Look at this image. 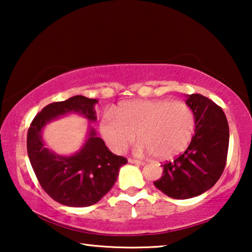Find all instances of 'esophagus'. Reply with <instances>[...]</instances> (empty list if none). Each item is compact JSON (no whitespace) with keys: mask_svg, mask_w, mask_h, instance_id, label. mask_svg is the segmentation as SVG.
Listing matches in <instances>:
<instances>
[{"mask_svg":"<svg viewBox=\"0 0 252 252\" xmlns=\"http://www.w3.org/2000/svg\"><path fill=\"white\" fill-rule=\"evenodd\" d=\"M129 162L132 164H138V165H144L143 161H139V160H134V159H129Z\"/></svg>","mask_w":252,"mask_h":252,"instance_id":"1","label":"esophagus"}]
</instances>
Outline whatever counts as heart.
I'll use <instances>...</instances> for the list:
<instances>
[{"label":"heart","mask_w":252,"mask_h":252,"mask_svg":"<svg viewBox=\"0 0 252 252\" xmlns=\"http://www.w3.org/2000/svg\"><path fill=\"white\" fill-rule=\"evenodd\" d=\"M116 117L106 113L101 119L100 132L113 152H125L135 140L138 155L152 153L158 159H169L186 150L193 136L194 114L183 102L170 100H133L116 109Z\"/></svg>","instance_id":"heart-1"}]
</instances>
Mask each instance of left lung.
I'll list each match as a JSON object with an SVG mask.
<instances>
[{
  "mask_svg": "<svg viewBox=\"0 0 252 252\" xmlns=\"http://www.w3.org/2000/svg\"><path fill=\"white\" fill-rule=\"evenodd\" d=\"M194 114V135L187 150L162 164L155 186L168 197L190 199L206 192L222 174L229 147V126L222 109L201 94L188 95Z\"/></svg>",
  "mask_w": 252,
  "mask_h": 252,
  "instance_id": "obj_1",
  "label": "left lung"
}]
</instances>
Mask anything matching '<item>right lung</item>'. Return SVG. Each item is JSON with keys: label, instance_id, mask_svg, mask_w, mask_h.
I'll return each instance as SVG.
<instances>
[{"label": "right lung", "instance_id": "1", "mask_svg": "<svg viewBox=\"0 0 252 252\" xmlns=\"http://www.w3.org/2000/svg\"><path fill=\"white\" fill-rule=\"evenodd\" d=\"M96 103V99L83 95L54 102L37 113L28 132V155L33 171L45 192L63 206L89 207L100 201L127 162L126 158L113 155L91 126L82 147L73 155H58L46 148V125L71 113L85 118L89 123L95 122Z\"/></svg>", "mask_w": 252, "mask_h": 252}]
</instances>
